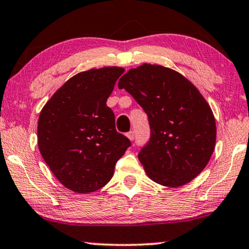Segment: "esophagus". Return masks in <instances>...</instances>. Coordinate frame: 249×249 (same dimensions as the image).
<instances>
[{"mask_svg":"<svg viewBox=\"0 0 249 249\" xmlns=\"http://www.w3.org/2000/svg\"><path fill=\"white\" fill-rule=\"evenodd\" d=\"M127 137L130 139V141H134V138H135V132L134 131H129V132H127Z\"/></svg>","mask_w":249,"mask_h":249,"instance_id":"1","label":"esophagus"}]
</instances>
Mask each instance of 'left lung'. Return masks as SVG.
Masks as SVG:
<instances>
[{
	"label": "left lung",
	"instance_id": "left-lung-1",
	"mask_svg": "<svg viewBox=\"0 0 249 249\" xmlns=\"http://www.w3.org/2000/svg\"><path fill=\"white\" fill-rule=\"evenodd\" d=\"M118 87L147 114L151 135L138 159L149 178L179 187L198 176L213 154L216 127L197 88L175 70L146 63L124 74Z\"/></svg>",
	"mask_w": 249,
	"mask_h": 249
}]
</instances>
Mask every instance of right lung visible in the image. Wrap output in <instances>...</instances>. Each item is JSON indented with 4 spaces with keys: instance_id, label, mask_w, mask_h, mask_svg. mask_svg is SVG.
Returning a JSON list of instances; mask_svg holds the SVG:
<instances>
[{
    "instance_id": "1",
    "label": "right lung",
    "mask_w": 249,
    "mask_h": 249,
    "mask_svg": "<svg viewBox=\"0 0 249 249\" xmlns=\"http://www.w3.org/2000/svg\"><path fill=\"white\" fill-rule=\"evenodd\" d=\"M119 67L84 71L70 78L39 114L38 148L56 179L76 193H93L110 181L115 163L131 142L115 129L107 105Z\"/></svg>"
}]
</instances>
